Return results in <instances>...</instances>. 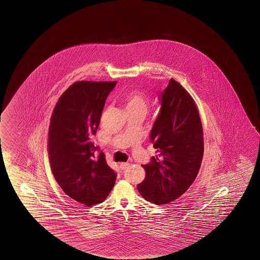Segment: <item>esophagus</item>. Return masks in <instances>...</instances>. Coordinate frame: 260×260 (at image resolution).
<instances>
[{
	"label": "esophagus",
	"instance_id": "esophagus-1",
	"mask_svg": "<svg viewBox=\"0 0 260 260\" xmlns=\"http://www.w3.org/2000/svg\"><path fill=\"white\" fill-rule=\"evenodd\" d=\"M128 166H129V163H128V162H122V163L119 164V168H120L122 171H125L126 169H128Z\"/></svg>",
	"mask_w": 260,
	"mask_h": 260
}]
</instances>
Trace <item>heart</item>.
Returning a JSON list of instances; mask_svg holds the SVG:
<instances>
[{"label":"heart","instance_id":"obj_1","mask_svg":"<svg viewBox=\"0 0 260 260\" xmlns=\"http://www.w3.org/2000/svg\"><path fill=\"white\" fill-rule=\"evenodd\" d=\"M125 108L127 111H143L147 113L149 104L147 100L141 94L138 92H131L124 99Z\"/></svg>","mask_w":260,"mask_h":260}]
</instances>
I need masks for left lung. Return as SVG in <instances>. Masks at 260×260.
<instances>
[{"label":"left lung","mask_w":260,"mask_h":260,"mask_svg":"<svg viewBox=\"0 0 260 260\" xmlns=\"http://www.w3.org/2000/svg\"><path fill=\"white\" fill-rule=\"evenodd\" d=\"M160 110L150 132L157 155L142 165L146 171L138 190L154 204H168L183 195L200 171L204 152L203 129L196 104L171 79L159 95Z\"/></svg>","instance_id":"left-lung-1"}]
</instances>
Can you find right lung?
<instances>
[{"mask_svg": "<svg viewBox=\"0 0 260 260\" xmlns=\"http://www.w3.org/2000/svg\"><path fill=\"white\" fill-rule=\"evenodd\" d=\"M116 84L75 82L60 96L51 115L48 152L52 174L70 198L87 207L102 203L115 184L117 173L91 140Z\"/></svg>", "mask_w": 260, "mask_h": 260, "instance_id": "obj_1", "label": "right lung"}]
</instances>
